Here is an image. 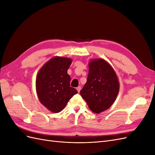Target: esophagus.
I'll use <instances>...</instances> for the list:
<instances>
[{"mask_svg": "<svg viewBox=\"0 0 155 155\" xmlns=\"http://www.w3.org/2000/svg\"><path fill=\"white\" fill-rule=\"evenodd\" d=\"M81 87H78L77 88H76V89H77V91H78V92H80V91H81Z\"/></svg>", "mask_w": 155, "mask_h": 155, "instance_id": "obj_1", "label": "esophagus"}]
</instances>
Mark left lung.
Listing matches in <instances>:
<instances>
[{
  "mask_svg": "<svg viewBox=\"0 0 155 155\" xmlns=\"http://www.w3.org/2000/svg\"><path fill=\"white\" fill-rule=\"evenodd\" d=\"M88 67L87 83L80 94L91 110L98 114L113 104L119 92V82L114 69L105 60L94 59Z\"/></svg>",
  "mask_w": 155,
  "mask_h": 155,
  "instance_id": "obj_1",
  "label": "left lung"
}]
</instances>
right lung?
Listing matches in <instances>:
<instances>
[{
    "label": "right lung",
    "instance_id": "1",
    "mask_svg": "<svg viewBox=\"0 0 155 155\" xmlns=\"http://www.w3.org/2000/svg\"><path fill=\"white\" fill-rule=\"evenodd\" d=\"M72 60L55 57L45 63L37 74L36 91L40 102L54 113L61 111L68 101L78 93L70 87L67 70Z\"/></svg>",
    "mask_w": 155,
    "mask_h": 155
}]
</instances>
